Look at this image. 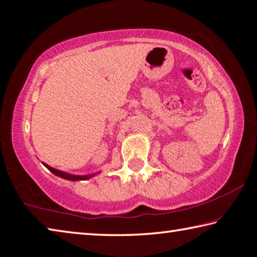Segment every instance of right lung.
<instances>
[{
  "mask_svg": "<svg viewBox=\"0 0 257 257\" xmlns=\"http://www.w3.org/2000/svg\"><path fill=\"white\" fill-rule=\"evenodd\" d=\"M43 165H44L46 168H48V170H49L50 172H52V173H53L54 175L59 176V178L66 179V180H70V181L89 180V179H91V178H92V176H94V175H95V173H94V174H89V175H74V174L65 173V172H61V171H59V170H56V168H53V167H51V166L46 165L45 163H43Z\"/></svg>",
  "mask_w": 257,
  "mask_h": 257,
  "instance_id": "right-lung-1",
  "label": "right lung"
}]
</instances>
